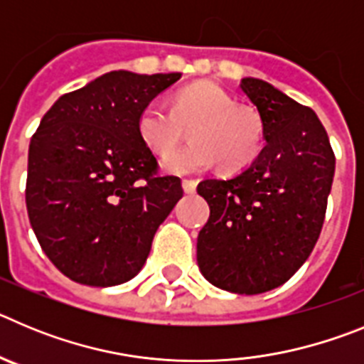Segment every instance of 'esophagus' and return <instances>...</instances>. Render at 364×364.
<instances>
[{
	"mask_svg": "<svg viewBox=\"0 0 364 364\" xmlns=\"http://www.w3.org/2000/svg\"><path fill=\"white\" fill-rule=\"evenodd\" d=\"M197 180L193 178H184L182 180V188H184L186 193H195V189H197Z\"/></svg>",
	"mask_w": 364,
	"mask_h": 364,
	"instance_id": "esophagus-1",
	"label": "esophagus"
}]
</instances>
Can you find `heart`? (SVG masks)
Masks as SVG:
<instances>
[{
  "instance_id": "1",
  "label": "heart",
  "mask_w": 364,
  "mask_h": 364,
  "mask_svg": "<svg viewBox=\"0 0 364 364\" xmlns=\"http://www.w3.org/2000/svg\"><path fill=\"white\" fill-rule=\"evenodd\" d=\"M191 124L193 144L173 154ZM138 134L154 153L168 154L164 167L176 175L204 171L218 162L224 171H239L257 159L264 140L255 112L237 107L222 87L210 82L180 89L173 96V107L164 100H151L138 117Z\"/></svg>"
}]
</instances>
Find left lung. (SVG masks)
Listing matches in <instances>:
<instances>
[{
    "label": "left lung",
    "mask_w": 364,
    "mask_h": 364,
    "mask_svg": "<svg viewBox=\"0 0 364 364\" xmlns=\"http://www.w3.org/2000/svg\"><path fill=\"white\" fill-rule=\"evenodd\" d=\"M240 89L264 131L252 166L228 180H204L210 218L197 239L202 275L220 290L257 295L284 284L323 230L336 154L317 114L268 82Z\"/></svg>",
    "instance_id": "obj_1"
}]
</instances>
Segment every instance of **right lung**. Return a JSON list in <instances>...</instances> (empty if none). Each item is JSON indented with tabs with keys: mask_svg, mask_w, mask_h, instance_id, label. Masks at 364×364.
<instances>
[{
	"mask_svg": "<svg viewBox=\"0 0 364 364\" xmlns=\"http://www.w3.org/2000/svg\"><path fill=\"white\" fill-rule=\"evenodd\" d=\"M180 76L112 70L60 96L32 134L28 220L70 281L105 288L133 279L184 195L138 134L142 109Z\"/></svg>",
	"mask_w": 364,
	"mask_h": 364,
	"instance_id": "right-lung-1",
	"label": "right lung"
}]
</instances>
